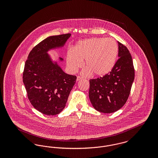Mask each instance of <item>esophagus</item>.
<instances>
[{"label": "esophagus", "instance_id": "1", "mask_svg": "<svg viewBox=\"0 0 158 158\" xmlns=\"http://www.w3.org/2000/svg\"><path fill=\"white\" fill-rule=\"evenodd\" d=\"M82 79V77L81 76H77V79H76V80H77V81H79V80Z\"/></svg>", "mask_w": 158, "mask_h": 158}]
</instances>
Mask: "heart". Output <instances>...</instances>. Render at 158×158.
<instances>
[{"instance_id": "1", "label": "heart", "mask_w": 158, "mask_h": 158, "mask_svg": "<svg viewBox=\"0 0 158 158\" xmlns=\"http://www.w3.org/2000/svg\"><path fill=\"white\" fill-rule=\"evenodd\" d=\"M118 52L117 42L112 38H91L78 42L73 52L68 51L67 64L72 72L83 66V74L102 77L109 73L115 66Z\"/></svg>"}]
</instances>
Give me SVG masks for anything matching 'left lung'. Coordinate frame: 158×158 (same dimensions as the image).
<instances>
[{"instance_id":"obj_1","label":"left lung","mask_w":158,"mask_h":158,"mask_svg":"<svg viewBox=\"0 0 158 158\" xmlns=\"http://www.w3.org/2000/svg\"><path fill=\"white\" fill-rule=\"evenodd\" d=\"M118 59L112 70L103 77L89 80V97L101 113H114L126 104L135 79L133 59L127 48L118 41Z\"/></svg>"}]
</instances>
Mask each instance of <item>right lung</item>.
<instances>
[{
	"mask_svg": "<svg viewBox=\"0 0 158 158\" xmlns=\"http://www.w3.org/2000/svg\"><path fill=\"white\" fill-rule=\"evenodd\" d=\"M70 35L45 38L32 49L25 63L23 82L28 98L36 110L47 115L62 111L76 83V76L65 73L47 53L49 49L64 45Z\"/></svg>",
	"mask_w": 158,
	"mask_h": 158,
	"instance_id": "obj_1",
	"label": "right lung"
}]
</instances>
